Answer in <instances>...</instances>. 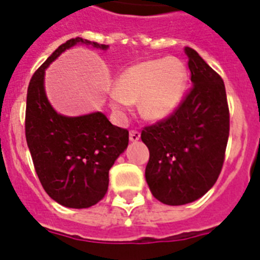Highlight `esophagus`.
I'll list each match as a JSON object with an SVG mask.
<instances>
[{
  "mask_svg": "<svg viewBox=\"0 0 260 260\" xmlns=\"http://www.w3.org/2000/svg\"><path fill=\"white\" fill-rule=\"evenodd\" d=\"M128 138H130V141L132 142H138L141 139V133L137 132V130H132V132H130V137Z\"/></svg>",
  "mask_w": 260,
  "mask_h": 260,
  "instance_id": "esophagus-1",
  "label": "esophagus"
}]
</instances>
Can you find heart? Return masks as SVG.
Returning a JSON list of instances; mask_svg holds the SVG:
<instances>
[{
	"instance_id": "b5f03b06",
	"label": "heart",
	"mask_w": 260,
	"mask_h": 260,
	"mask_svg": "<svg viewBox=\"0 0 260 260\" xmlns=\"http://www.w3.org/2000/svg\"><path fill=\"white\" fill-rule=\"evenodd\" d=\"M187 82V70L180 59L158 58L138 62L119 74L110 103L117 114H123L133 103L150 121H161L181 104Z\"/></svg>"
}]
</instances>
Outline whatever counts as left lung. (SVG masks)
<instances>
[{"mask_svg": "<svg viewBox=\"0 0 260 260\" xmlns=\"http://www.w3.org/2000/svg\"><path fill=\"white\" fill-rule=\"evenodd\" d=\"M192 87L174 113L147 126L142 141L150 150L146 181L152 195L168 206L203 197L221 172L229 137L225 86L198 53L185 48Z\"/></svg>", "mask_w": 260, "mask_h": 260, "instance_id": "obj_1", "label": "left lung"}]
</instances>
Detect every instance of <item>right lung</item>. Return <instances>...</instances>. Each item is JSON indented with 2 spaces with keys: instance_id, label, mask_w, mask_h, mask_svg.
I'll list each match as a JSON object with an SVG mask.
<instances>
[{
  "instance_id": "1",
  "label": "right lung",
  "mask_w": 260,
  "mask_h": 260,
  "mask_svg": "<svg viewBox=\"0 0 260 260\" xmlns=\"http://www.w3.org/2000/svg\"><path fill=\"white\" fill-rule=\"evenodd\" d=\"M77 44L107 50L82 38L59 45L35 71L27 91L26 139L36 174L53 201L69 208H88L104 198L109 169L128 144V132L104 113L68 117L57 113L44 88L45 69Z\"/></svg>"
}]
</instances>
